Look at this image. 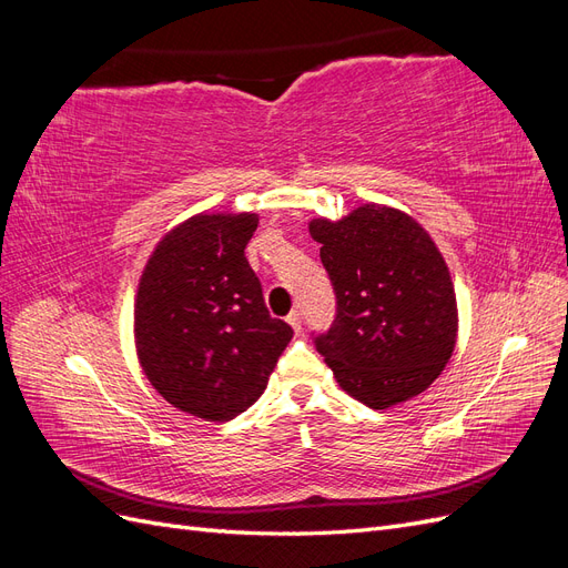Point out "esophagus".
<instances>
[{"instance_id": "obj_1", "label": "esophagus", "mask_w": 568, "mask_h": 568, "mask_svg": "<svg viewBox=\"0 0 568 568\" xmlns=\"http://www.w3.org/2000/svg\"><path fill=\"white\" fill-rule=\"evenodd\" d=\"M286 322H288L291 326H294L296 332H301V313H298V311H291L288 317H286Z\"/></svg>"}]
</instances>
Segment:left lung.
<instances>
[{"mask_svg":"<svg viewBox=\"0 0 568 568\" xmlns=\"http://www.w3.org/2000/svg\"><path fill=\"white\" fill-rule=\"evenodd\" d=\"M311 236L336 296L334 322L313 341L338 386L372 409L432 386L457 336L453 280L432 236L382 205L313 220Z\"/></svg>","mask_w":568,"mask_h":568,"instance_id":"left-lung-1","label":"left lung"}]
</instances>
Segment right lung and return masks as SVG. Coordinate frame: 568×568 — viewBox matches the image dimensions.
Segmentation results:
<instances>
[{
  "label": "right lung",
  "mask_w": 568,
  "mask_h": 568,
  "mask_svg": "<svg viewBox=\"0 0 568 568\" xmlns=\"http://www.w3.org/2000/svg\"><path fill=\"white\" fill-rule=\"evenodd\" d=\"M257 215H196L170 232L134 307L140 363L163 398L227 422L261 398L294 329L272 317L246 261Z\"/></svg>",
  "instance_id": "obj_1"
}]
</instances>
